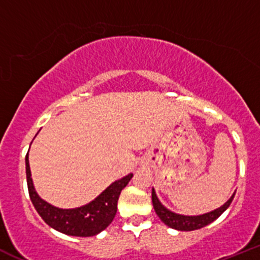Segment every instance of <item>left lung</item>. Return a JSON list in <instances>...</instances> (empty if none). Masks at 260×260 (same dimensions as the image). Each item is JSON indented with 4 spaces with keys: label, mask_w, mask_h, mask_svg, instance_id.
Wrapping results in <instances>:
<instances>
[{
    "label": "left lung",
    "mask_w": 260,
    "mask_h": 260,
    "mask_svg": "<svg viewBox=\"0 0 260 260\" xmlns=\"http://www.w3.org/2000/svg\"><path fill=\"white\" fill-rule=\"evenodd\" d=\"M234 197H235V193L231 196V198L225 203V205L221 206L220 208H216V210L211 211V212L208 213H203V215L200 216H184L175 212H171V211L168 210L165 206H162V203L158 201L157 196H156L155 189H152V205L153 208H155L156 215L160 217V220L162 221L166 226H169V228L171 229H175V230L179 231H193L210 225L211 222L217 220V218L228 210L229 206L233 202Z\"/></svg>",
    "instance_id": "obj_1"
}]
</instances>
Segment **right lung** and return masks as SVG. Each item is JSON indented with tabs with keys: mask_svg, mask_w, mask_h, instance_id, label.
I'll return each mask as SVG.
<instances>
[{
	"mask_svg": "<svg viewBox=\"0 0 260 260\" xmlns=\"http://www.w3.org/2000/svg\"><path fill=\"white\" fill-rule=\"evenodd\" d=\"M25 165H26V181L30 200L40 217L47 225L59 233L70 236H82V238L98 235L112 223L117 213L120 191L125 188L133 176V174H128L124 178L112 183L102 194H99L87 205L63 210L45 202L35 191L31 173H30L29 151L25 157Z\"/></svg>",
	"mask_w": 260,
	"mask_h": 260,
	"instance_id": "add662e5",
	"label": "right lung"
}]
</instances>
